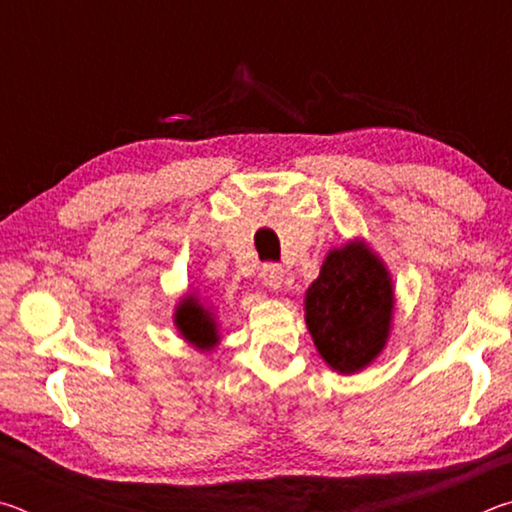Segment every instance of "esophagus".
Listing matches in <instances>:
<instances>
[{"label": "esophagus", "mask_w": 512, "mask_h": 512, "mask_svg": "<svg viewBox=\"0 0 512 512\" xmlns=\"http://www.w3.org/2000/svg\"><path fill=\"white\" fill-rule=\"evenodd\" d=\"M282 280H284V268L280 264H273L268 262L262 268V282L266 284L268 289H280L282 287Z\"/></svg>", "instance_id": "1"}]
</instances>
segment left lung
Listing matches in <instances>:
<instances>
[{"instance_id": "8db88e82", "label": "left lung", "mask_w": 512, "mask_h": 512, "mask_svg": "<svg viewBox=\"0 0 512 512\" xmlns=\"http://www.w3.org/2000/svg\"><path fill=\"white\" fill-rule=\"evenodd\" d=\"M307 327L329 366L357 372L388 339L393 287L386 268L363 244L332 250L305 300Z\"/></svg>"}]
</instances>
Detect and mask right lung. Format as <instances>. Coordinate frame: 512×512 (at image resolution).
Segmentation results:
<instances>
[{
    "label": "right lung",
    "mask_w": 512,
    "mask_h": 512,
    "mask_svg": "<svg viewBox=\"0 0 512 512\" xmlns=\"http://www.w3.org/2000/svg\"><path fill=\"white\" fill-rule=\"evenodd\" d=\"M176 325L180 329V334H183L189 343L198 345V348H212V345L219 341L210 311H205L194 298L183 300V305L178 307Z\"/></svg>",
    "instance_id": "add662e5"
}]
</instances>
